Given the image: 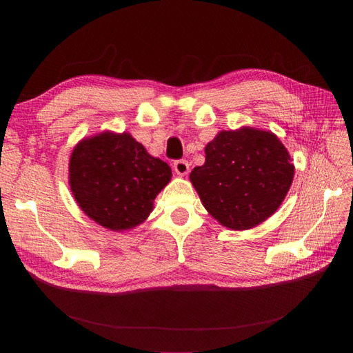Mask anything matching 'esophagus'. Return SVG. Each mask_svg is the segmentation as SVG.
I'll use <instances>...</instances> for the list:
<instances>
[{
	"label": "esophagus",
	"mask_w": 353,
	"mask_h": 353,
	"mask_svg": "<svg viewBox=\"0 0 353 353\" xmlns=\"http://www.w3.org/2000/svg\"><path fill=\"white\" fill-rule=\"evenodd\" d=\"M174 169H175V172H176L178 175L184 176V175H187V174H188L190 166H188V162H187V160H175Z\"/></svg>",
	"instance_id": "1"
}]
</instances>
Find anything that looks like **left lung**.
I'll use <instances>...</instances> for the list:
<instances>
[{
    "mask_svg": "<svg viewBox=\"0 0 353 353\" xmlns=\"http://www.w3.org/2000/svg\"><path fill=\"white\" fill-rule=\"evenodd\" d=\"M205 153V165L191 170L190 181L221 225L249 230L280 208L294 166L275 134L250 126L221 131Z\"/></svg>",
    "mask_w": 353,
    "mask_h": 353,
    "instance_id": "obj_1",
    "label": "left lung"
}]
</instances>
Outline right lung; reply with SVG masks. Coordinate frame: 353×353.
<instances>
[{"label": "right lung", "mask_w": 353, "mask_h": 353, "mask_svg": "<svg viewBox=\"0 0 353 353\" xmlns=\"http://www.w3.org/2000/svg\"><path fill=\"white\" fill-rule=\"evenodd\" d=\"M170 176L169 165L148 154L128 132L105 131L83 138L69 160L74 200L85 215L112 231L144 222Z\"/></svg>", "instance_id": "obj_1"}]
</instances>
